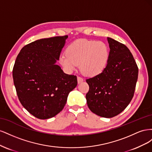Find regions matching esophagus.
I'll use <instances>...</instances> for the list:
<instances>
[{"label":"esophagus","mask_w":152,"mask_h":152,"mask_svg":"<svg viewBox=\"0 0 152 152\" xmlns=\"http://www.w3.org/2000/svg\"><path fill=\"white\" fill-rule=\"evenodd\" d=\"M83 81H84V79H82V78H81L80 77H77V82H78V84H80V83H81V82H82Z\"/></svg>","instance_id":"34e87169"}]
</instances>
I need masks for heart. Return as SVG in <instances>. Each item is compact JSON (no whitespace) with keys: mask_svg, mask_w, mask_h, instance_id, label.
Returning a JSON list of instances; mask_svg holds the SVG:
<instances>
[{"mask_svg":"<svg viewBox=\"0 0 152 152\" xmlns=\"http://www.w3.org/2000/svg\"><path fill=\"white\" fill-rule=\"evenodd\" d=\"M110 58L107 44L102 41L79 39L69 44L66 54H61L59 62L68 72L75 71L80 65L83 74L94 77L107 67Z\"/></svg>","mask_w":152,"mask_h":152,"instance_id":"heart-1","label":"heart"}]
</instances>
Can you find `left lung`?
I'll return each mask as SVG.
<instances>
[{
    "mask_svg": "<svg viewBox=\"0 0 152 152\" xmlns=\"http://www.w3.org/2000/svg\"><path fill=\"white\" fill-rule=\"evenodd\" d=\"M110 58L104 70L86 80V94L91 111L98 116L112 118L124 111L134 96L138 68L125 45L107 37Z\"/></svg>",
    "mask_w": 152,
    "mask_h": 152,
    "instance_id": "8db88e82",
    "label": "left lung"
}]
</instances>
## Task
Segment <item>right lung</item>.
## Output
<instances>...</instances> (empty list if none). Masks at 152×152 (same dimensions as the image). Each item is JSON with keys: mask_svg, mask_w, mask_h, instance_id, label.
<instances>
[{"mask_svg": "<svg viewBox=\"0 0 152 152\" xmlns=\"http://www.w3.org/2000/svg\"><path fill=\"white\" fill-rule=\"evenodd\" d=\"M68 36L35 40L23 48L12 70L14 84L21 104L39 119L56 116L77 85V77L56 65Z\"/></svg>", "mask_w": 152, "mask_h": 152, "instance_id": "obj_1", "label": "right lung"}]
</instances>
